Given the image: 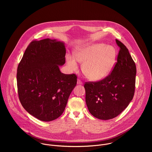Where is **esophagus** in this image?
Here are the masks:
<instances>
[{
    "mask_svg": "<svg viewBox=\"0 0 152 152\" xmlns=\"http://www.w3.org/2000/svg\"><path fill=\"white\" fill-rule=\"evenodd\" d=\"M83 82L81 81V80H77V84L78 85H83Z\"/></svg>",
    "mask_w": 152,
    "mask_h": 152,
    "instance_id": "obj_1",
    "label": "esophagus"
}]
</instances>
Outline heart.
Segmentation results:
<instances>
[{
  "label": "heart",
  "mask_w": 152,
  "mask_h": 152,
  "mask_svg": "<svg viewBox=\"0 0 152 152\" xmlns=\"http://www.w3.org/2000/svg\"><path fill=\"white\" fill-rule=\"evenodd\" d=\"M74 57L66 56L68 68L72 71H77V61L83 64L82 71L86 77L91 81H98L111 72L116 61L117 53L112 45L90 43L77 48L74 52Z\"/></svg>",
  "instance_id": "b5f03b06"
}]
</instances>
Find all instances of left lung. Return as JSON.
<instances>
[{"mask_svg": "<svg viewBox=\"0 0 152 152\" xmlns=\"http://www.w3.org/2000/svg\"><path fill=\"white\" fill-rule=\"evenodd\" d=\"M120 47L117 63L111 74L96 83H86V101L94 117L109 120L119 115L132 100L135 88L136 68L128 49L116 40Z\"/></svg>", "mask_w": 152, "mask_h": 152, "instance_id": "1", "label": "left lung"}]
</instances>
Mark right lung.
Returning a JSON list of instances; mask_svg holds the SVG:
<instances>
[{"instance_id":"add662e5","label":"right lung","mask_w":152,"mask_h":152,"mask_svg":"<svg viewBox=\"0 0 152 152\" xmlns=\"http://www.w3.org/2000/svg\"><path fill=\"white\" fill-rule=\"evenodd\" d=\"M65 44L56 39L33 41L26 48L18 65L17 84L20 101L37 119L49 122L63 113L76 86L77 76L64 74Z\"/></svg>"}]
</instances>
